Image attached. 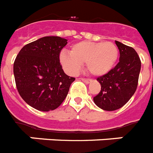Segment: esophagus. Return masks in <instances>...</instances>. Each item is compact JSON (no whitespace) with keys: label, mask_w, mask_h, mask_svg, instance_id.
Instances as JSON below:
<instances>
[{"label":"esophagus","mask_w":153,"mask_h":153,"mask_svg":"<svg viewBox=\"0 0 153 153\" xmlns=\"http://www.w3.org/2000/svg\"><path fill=\"white\" fill-rule=\"evenodd\" d=\"M81 80H83V81H84V83H86V84H89V83L91 81L90 79H86V78H81Z\"/></svg>","instance_id":"1"}]
</instances>
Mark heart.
I'll use <instances>...</instances> for the list:
<instances>
[{
    "label": "heart",
    "instance_id": "1",
    "mask_svg": "<svg viewBox=\"0 0 153 153\" xmlns=\"http://www.w3.org/2000/svg\"><path fill=\"white\" fill-rule=\"evenodd\" d=\"M118 56V48L113 42L82 41L73 45L70 53L62 51L59 61L70 75L76 74L82 63H85L89 73L96 76H101L113 69Z\"/></svg>",
    "mask_w": 153,
    "mask_h": 153
}]
</instances>
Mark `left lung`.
I'll return each instance as SVG.
<instances>
[{"mask_svg": "<svg viewBox=\"0 0 153 153\" xmlns=\"http://www.w3.org/2000/svg\"><path fill=\"white\" fill-rule=\"evenodd\" d=\"M120 53L119 62L109 73L97 78L100 93L93 98L104 111H115L126 103L136 91L140 71V57L133 47L115 41Z\"/></svg>", "mask_w": 153, "mask_h": 153, "instance_id": "obj_1", "label": "left lung"}]
</instances>
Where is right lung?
I'll list each match as a JSON object with an SVG mask.
<instances>
[{"label": "right lung", "mask_w": 153, "mask_h": 153, "mask_svg": "<svg viewBox=\"0 0 153 153\" xmlns=\"http://www.w3.org/2000/svg\"><path fill=\"white\" fill-rule=\"evenodd\" d=\"M67 39L46 36L27 44L13 65L15 81L22 99L41 111L55 110L64 101L75 78L67 76L60 63Z\"/></svg>", "instance_id": "obj_1"}]
</instances>
